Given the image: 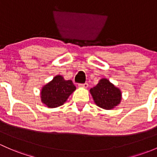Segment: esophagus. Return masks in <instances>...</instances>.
<instances>
[{
	"mask_svg": "<svg viewBox=\"0 0 157 157\" xmlns=\"http://www.w3.org/2000/svg\"><path fill=\"white\" fill-rule=\"evenodd\" d=\"M79 88H88V83H85V84H79L78 85Z\"/></svg>",
	"mask_w": 157,
	"mask_h": 157,
	"instance_id": "obj_1",
	"label": "esophagus"
}]
</instances>
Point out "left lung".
Instances as JSON below:
<instances>
[{"instance_id": "1", "label": "left lung", "mask_w": 157, "mask_h": 157, "mask_svg": "<svg viewBox=\"0 0 157 157\" xmlns=\"http://www.w3.org/2000/svg\"><path fill=\"white\" fill-rule=\"evenodd\" d=\"M90 93L95 104L104 109H112L122 101L120 89L107 78H101L98 85L90 88Z\"/></svg>"}]
</instances>
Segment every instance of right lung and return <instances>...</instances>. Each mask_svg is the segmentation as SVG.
Returning a JSON list of instances; mask_svg holds the SVG:
<instances>
[{"instance_id":"1","label":"right lung","mask_w":157,"mask_h":157,"mask_svg":"<svg viewBox=\"0 0 157 157\" xmlns=\"http://www.w3.org/2000/svg\"><path fill=\"white\" fill-rule=\"evenodd\" d=\"M76 88L71 80H65L60 75L44 85L41 90V101L48 108L62 106Z\"/></svg>"}]
</instances>
